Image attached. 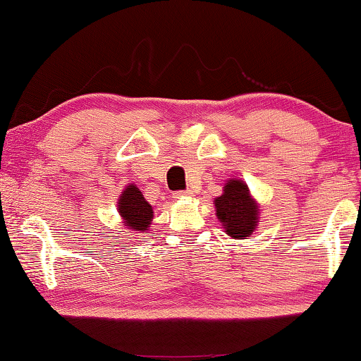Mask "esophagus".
<instances>
[{"instance_id": "esophagus-1", "label": "esophagus", "mask_w": 361, "mask_h": 361, "mask_svg": "<svg viewBox=\"0 0 361 361\" xmlns=\"http://www.w3.org/2000/svg\"><path fill=\"white\" fill-rule=\"evenodd\" d=\"M190 196H192L191 190H183V191L175 192V197H178V200H183V197H190Z\"/></svg>"}]
</instances>
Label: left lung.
I'll use <instances>...</instances> for the list:
<instances>
[{
  "instance_id": "left-lung-1",
  "label": "left lung",
  "mask_w": 361,
  "mask_h": 361,
  "mask_svg": "<svg viewBox=\"0 0 361 361\" xmlns=\"http://www.w3.org/2000/svg\"><path fill=\"white\" fill-rule=\"evenodd\" d=\"M216 212L226 233L233 238L248 237L258 222V207L250 197L247 185L238 180L226 183L222 196L216 197Z\"/></svg>"
}]
</instances>
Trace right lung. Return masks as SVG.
Listing matches in <instances>:
<instances>
[{"mask_svg": "<svg viewBox=\"0 0 361 361\" xmlns=\"http://www.w3.org/2000/svg\"><path fill=\"white\" fill-rule=\"evenodd\" d=\"M119 214L123 216L126 224L134 231H149V224L154 217L152 206L139 191V188L130 185L124 190L118 202Z\"/></svg>", "mask_w": 361, "mask_h": 361, "instance_id": "right-lung-1", "label": "right lung"}]
</instances>
